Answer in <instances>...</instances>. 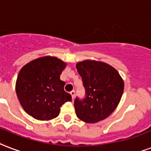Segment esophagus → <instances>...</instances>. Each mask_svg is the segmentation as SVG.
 <instances>
[{"label":"esophagus","instance_id":"1","mask_svg":"<svg viewBox=\"0 0 151 151\" xmlns=\"http://www.w3.org/2000/svg\"><path fill=\"white\" fill-rule=\"evenodd\" d=\"M70 94H71V96H72V98H74V96H75V91L74 90H72L70 92Z\"/></svg>","mask_w":151,"mask_h":151}]
</instances>
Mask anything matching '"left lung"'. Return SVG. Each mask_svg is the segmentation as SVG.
<instances>
[{"instance_id":"left-lung-1","label":"left lung","mask_w":151,"mask_h":151,"mask_svg":"<svg viewBox=\"0 0 151 151\" xmlns=\"http://www.w3.org/2000/svg\"><path fill=\"white\" fill-rule=\"evenodd\" d=\"M86 89L85 97L74 100L77 116L95 124L110 116L119 104L124 84L112 66L97 61L86 60L76 65Z\"/></svg>"}]
</instances>
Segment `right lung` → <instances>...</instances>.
<instances>
[{
    "instance_id": "right-lung-1",
    "label": "right lung",
    "mask_w": 151,
    "mask_h": 151,
    "mask_svg": "<svg viewBox=\"0 0 151 151\" xmlns=\"http://www.w3.org/2000/svg\"><path fill=\"white\" fill-rule=\"evenodd\" d=\"M65 63L55 57L46 56L30 62L17 77L16 91L25 111L35 119L48 120L59 115L60 107L72 101L64 90L60 75Z\"/></svg>"
}]
</instances>
